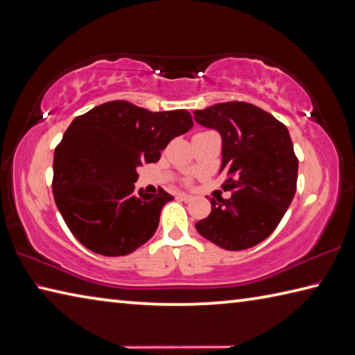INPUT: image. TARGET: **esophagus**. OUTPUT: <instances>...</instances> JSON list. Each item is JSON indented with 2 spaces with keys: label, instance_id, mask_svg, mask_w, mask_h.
Listing matches in <instances>:
<instances>
[{
  "label": "esophagus",
  "instance_id": "1",
  "mask_svg": "<svg viewBox=\"0 0 355 355\" xmlns=\"http://www.w3.org/2000/svg\"><path fill=\"white\" fill-rule=\"evenodd\" d=\"M178 198L180 200H185V202H189V200H191V196L187 195V193H178Z\"/></svg>",
  "mask_w": 355,
  "mask_h": 355
}]
</instances>
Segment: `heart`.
<instances>
[{"mask_svg":"<svg viewBox=\"0 0 355 355\" xmlns=\"http://www.w3.org/2000/svg\"><path fill=\"white\" fill-rule=\"evenodd\" d=\"M187 182H190V180H187Z\"/></svg>","mask_w":355,"mask_h":355,"instance_id":"heart-1","label":"heart"}]
</instances>
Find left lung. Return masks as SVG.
Instances as JSON below:
<instances>
[{
	"mask_svg": "<svg viewBox=\"0 0 355 355\" xmlns=\"http://www.w3.org/2000/svg\"><path fill=\"white\" fill-rule=\"evenodd\" d=\"M195 120L223 137V189L196 230L225 250H245L277 229L297 191L298 157L286 125L247 102L195 111Z\"/></svg>",
	"mask_w": 355,
	"mask_h": 355,
	"instance_id": "obj_1",
	"label": "left lung"
}]
</instances>
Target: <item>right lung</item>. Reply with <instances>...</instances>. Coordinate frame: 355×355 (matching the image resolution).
Instances as JSON below:
<instances>
[{"mask_svg":"<svg viewBox=\"0 0 355 355\" xmlns=\"http://www.w3.org/2000/svg\"><path fill=\"white\" fill-rule=\"evenodd\" d=\"M193 126L189 111L151 112L112 100L77 116L53 153L52 191L71 233L86 249L123 257L145 244L173 199L136 191L137 168L157 162L171 139Z\"/></svg>","mask_w":355,"mask_h":355,"instance_id":"add662e5","label":"right lung"}]
</instances>
